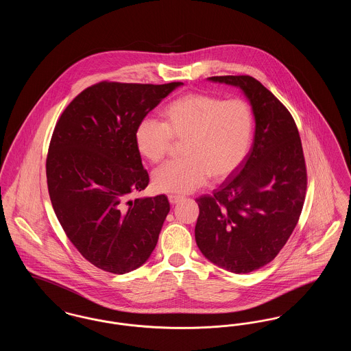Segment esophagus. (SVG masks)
Returning a JSON list of instances; mask_svg holds the SVG:
<instances>
[{
	"instance_id": "esophagus-1",
	"label": "esophagus",
	"mask_w": 351,
	"mask_h": 351,
	"mask_svg": "<svg viewBox=\"0 0 351 351\" xmlns=\"http://www.w3.org/2000/svg\"><path fill=\"white\" fill-rule=\"evenodd\" d=\"M180 200H183V197L179 196V195H169V196H168V201H169L171 204H178Z\"/></svg>"
}]
</instances>
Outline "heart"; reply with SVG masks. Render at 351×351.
I'll return each instance as SVG.
<instances>
[{"label":"heart","instance_id":"obj_1","mask_svg":"<svg viewBox=\"0 0 351 351\" xmlns=\"http://www.w3.org/2000/svg\"><path fill=\"white\" fill-rule=\"evenodd\" d=\"M162 117L163 122L142 118L134 132L136 151L151 163L166 158L172 139L184 141L183 159L168 162L152 173V184L159 192L188 193L208 178L223 180L250 151L254 114L245 100L188 93L167 104Z\"/></svg>","mask_w":351,"mask_h":351}]
</instances>
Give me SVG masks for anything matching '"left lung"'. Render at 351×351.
I'll return each mask as SVG.
<instances>
[{"label": "left lung", "instance_id": "left-lung-1", "mask_svg": "<svg viewBox=\"0 0 351 351\" xmlns=\"http://www.w3.org/2000/svg\"><path fill=\"white\" fill-rule=\"evenodd\" d=\"M249 99L255 135L243 163L199 204L195 238L210 262L234 274L266 266L283 249L300 218L306 167L295 119L249 75L213 76Z\"/></svg>", "mask_w": 351, "mask_h": 351}]
</instances>
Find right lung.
Segmentation results:
<instances>
[{
    "label": "right lung",
    "instance_id": "obj_1",
    "mask_svg": "<svg viewBox=\"0 0 351 351\" xmlns=\"http://www.w3.org/2000/svg\"><path fill=\"white\" fill-rule=\"evenodd\" d=\"M182 84L101 82L56 122L46 160L51 204L72 245L106 272L133 271L156 246L169 202L165 195L128 200L150 182L134 132Z\"/></svg>",
    "mask_w": 351,
    "mask_h": 351
}]
</instances>
